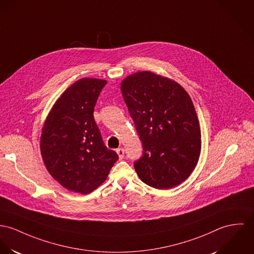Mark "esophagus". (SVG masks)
Masks as SVG:
<instances>
[{
	"label": "esophagus",
	"instance_id": "obj_1",
	"mask_svg": "<svg viewBox=\"0 0 254 254\" xmlns=\"http://www.w3.org/2000/svg\"><path fill=\"white\" fill-rule=\"evenodd\" d=\"M116 152H117L118 156L120 157V159H123L124 156H125V150L123 148H119V149L116 150Z\"/></svg>",
	"mask_w": 254,
	"mask_h": 254
}]
</instances>
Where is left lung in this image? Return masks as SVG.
<instances>
[{
    "label": "left lung",
    "mask_w": 254,
    "mask_h": 254,
    "mask_svg": "<svg viewBox=\"0 0 254 254\" xmlns=\"http://www.w3.org/2000/svg\"><path fill=\"white\" fill-rule=\"evenodd\" d=\"M121 90L143 146L134 161L137 175L158 190L178 186L194 169L201 150L190 96L178 83L151 71L127 77Z\"/></svg>",
    "instance_id": "1"
}]
</instances>
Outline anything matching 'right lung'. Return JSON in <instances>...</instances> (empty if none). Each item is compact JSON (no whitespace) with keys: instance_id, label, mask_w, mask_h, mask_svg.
<instances>
[{"instance_id":"obj_1","label":"right lung","mask_w":254,"mask_h":254,"mask_svg":"<svg viewBox=\"0 0 254 254\" xmlns=\"http://www.w3.org/2000/svg\"><path fill=\"white\" fill-rule=\"evenodd\" d=\"M105 80L80 79L59 98L45 121L40 138L44 164L65 189L89 193L107 178L119 159L105 146L94 109Z\"/></svg>"}]
</instances>
